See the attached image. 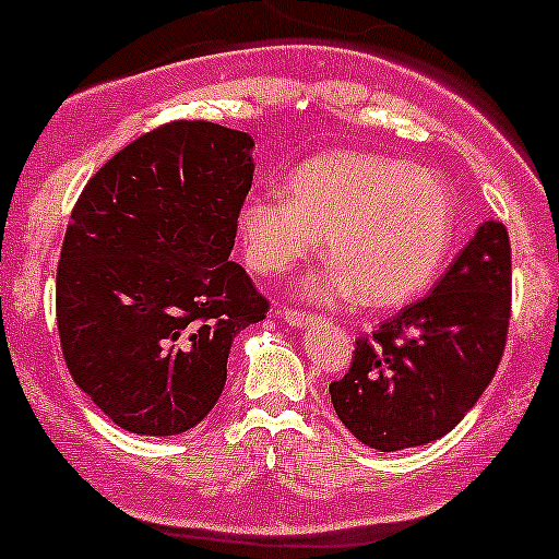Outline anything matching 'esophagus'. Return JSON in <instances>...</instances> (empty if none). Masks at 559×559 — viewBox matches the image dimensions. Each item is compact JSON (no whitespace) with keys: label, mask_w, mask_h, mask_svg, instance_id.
I'll return each mask as SVG.
<instances>
[{"label":"esophagus","mask_w":559,"mask_h":559,"mask_svg":"<svg viewBox=\"0 0 559 559\" xmlns=\"http://www.w3.org/2000/svg\"><path fill=\"white\" fill-rule=\"evenodd\" d=\"M280 313H282V319H285L287 324H296V328H300V324H306L311 319L309 311L293 309V306H282Z\"/></svg>","instance_id":"esophagus-1"}]
</instances>
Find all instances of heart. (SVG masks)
Wrapping results in <instances>:
<instances>
[{"instance_id": "1", "label": "heart", "mask_w": 559, "mask_h": 559, "mask_svg": "<svg viewBox=\"0 0 559 559\" xmlns=\"http://www.w3.org/2000/svg\"><path fill=\"white\" fill-rule=\"evenodd\" d=\"M248 261L280 274L309 259L328 237L332 263L306 280L317 300L361 298L391 306L436 277L454 235V200L438 174L372 153H328L306 160L287 198L253 192L242 203Z\"/></svg>"}]
</instances>
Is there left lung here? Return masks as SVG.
Returning a JSON list of instances; mask_svg holds the SVG:
<instances>
[{
    "instance_id": "8db88e82",
    "label": "left lung",
    "mask_w": 559,
    "mask_h": 559,
    "mask_svg": "<svg viewBox=\"0 0 559 559\" xmlns=\"http://www.w3.org/2000/svg\"><path fill=\"white\" fill-rule=\"evenodd\" d=\"M510 311V235L483 222L428 296L359 335L348 372L330 382L341 423L378 451L447 436L497 374Z\"/></svg>"
}]
</instances>
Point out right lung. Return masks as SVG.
I'll list each match as a JSON object with an SVG mask.
<instances>
[{"label":"right lung","mask_w":559,"mask_h":559,"mask_svg":"<svg viewBox=\"0 0 559 559\" xmlns=\"http://www.w3.org/2000/svg\"><path fill=\"white\" fill-rule=\"evenodd\" d=\"M253 136L211 121L147 131L86 181L62 240L66 367L118 428L179 436L216 406L231 337L269 300L229 261Z\"/></svg>","instance_id":"right-lung-1"}]
</instances>
